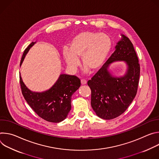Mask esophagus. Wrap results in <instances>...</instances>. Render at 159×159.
<instances>
[{"label":"esophagus","mask_w":159,"mask_h":159,"mask_svg":"<svg viewBox=\"0 0 159 159\" xmlns=\"http://www.w3.org/2000/svg\"><path fill=\"white\" fill-rule=\"evenodd\" d=\"M80 82H81V84H82V85H84V84H85L87 83V81H86L85 79H81Z\"/></svg>","instance_id":"esophagus-1"}]
</instances>
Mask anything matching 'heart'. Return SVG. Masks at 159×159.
<instances>
[{"label": "heart", "instance_id": "obj_1", "mask_svg": "<svg viewBox=\"0 0 159 159\" xmlns=\"http://www.w3.org/2000/svg\"><path fill=\"white\" fill-rule=\"evenodd\" d=\"M112 47L110 37L104 33L85 31L75 35L70 43V48L65 47L62 54L68 66L75 70L80 66L79 57L82 64L93 71L98 70L104 63Z\"/></svg>", "mask_w": 159, "mask_h": 159}]
</instances>
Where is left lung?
Here are the masks:
<instances>
[{
    "label": "left lung",
    "instance_id": "left-lung-1",
    "mask_svg": "<svg viewBox=\"0 0 159 159\" xmlns=\"http://www.w3.org/2000/svg\"><path fill=\"white\" fill-rule=\"evenodd\" d=\"M122 39L101 69L87 82L91 90V106L96 115L104 120H112L122 115L136 96L140 73L139 58L128 38ZM115 61H125L128 65L126 74L113 77L108 65Z\"/></svg>",
    "mask_w": 159,
    "mask_h": 159
}]
</instances>
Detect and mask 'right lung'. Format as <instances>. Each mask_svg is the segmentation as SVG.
Instances as JSON below:
<instances>
[{
  "mask_svg": "<svg viewBox=\"0 0 159 159\" xmlns=\"http://www.w3.org/2000/svg\"><path fill=\"white\" fill-rule=\"evenodd\" d=\"M35 43L25 49L21 58V65L25 55ZM22 94L33 111L42 119L52 123H59L66 118L71 109L72 94L80 86V80L75 75H60L56 83L47 91L32 92L27 88L19 75Z\"/></svg>",
  "mask_w": 159,
  "mask_h": 159,
  "instance_id": "right-lung-1",
  "label": "right lung"
}]
</instances>
